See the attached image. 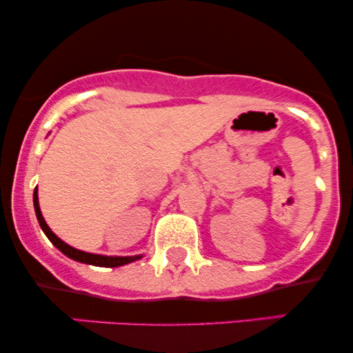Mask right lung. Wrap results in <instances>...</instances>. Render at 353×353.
I'll return each mask as SVG.
<instances>
[{
	"label": "right lung",
	"mask_w": 353,
	"mask_h": 353,
	"mask_svg": "<svg viewBox=\"0 0 353 353\" xmlns=\"http://www.w3.org/2000/svg\"><path fill=\"white\" fill-rule=\"evenodd\" d=\"M33 202H34V210H36V217H38L39 225H41L43 232L46 234V237L54 244L58 249L63 252L64 255L72 259V261L83 262V264H91V265H98V267H119L124 264H129V262H134L137 259H141L143 255H132V257H108V255H98V254H89V252H83V250L74 249V247L68 245L66 242H63L61 239L56 236L52 230L48 228V224L44 222V217L41 214V209H39V202H38V188L34 189L33 194Z\"/></svg>",
	"instance_id": "1"
}]
</instances>
